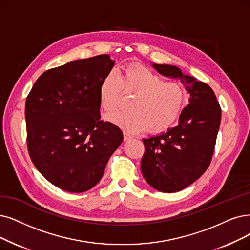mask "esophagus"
I'll use <instances>...</instances> for the list:
<instances>
[{
    "label": "esophagus",
    "instance_id": "1",
    "mask_svg": "<svg viewBox=\"0 0 250 250\" xmlns=\"http://www.w3.org/2000/svg\"><path fill=\"white\" fill-rule=\"evenodd\" d=\"M123 136H124V141H129V139L132 138V135L130 133H128L127 131L123 132Z\"/></svg>",
    "mask_w": 250,
    "mask_h": 250
}]
</instances>
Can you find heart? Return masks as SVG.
<instances>
[{"label":"heart","mask_w":250,"mask_h":250,"mask_svg":"<svg viewBox=\"0 0 250 250\" xmlns=\"http://www.w3.org/2000/svg\"><path fill=\"white\" fill-rule=\"evenodd\" d=\"M122 92L134 94L126 112L108 116V121L129 132H142L147 128L156 132L170 126L181 113L185 89L175 81H163L161 76L143 65H129L117 76L109 72L99 86V103L111 113L121 101Z\"/></svg>","instance_id":"obj_1"}]
</instances>
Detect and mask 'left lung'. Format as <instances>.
I'll list each match as a JSON object with an SVG mask.
<instances>
[{"mask_svg": "<svg viewBox=\"0 0 250 250\" xmlns=\"http://www.w3.org/2000/svg\"><path fill=\"white\" fill-rule=\"evenodd\" d=\"M152 66L164 77L181 80L189 95L175 127L143 139L145 154L141 168L145 179L160 192L174 193L192 185L210 164L222 111L207 84L185 75L175 65Z\"/></svg>", "mask_w": 250, "mask_h": 250, "instance_id": "8db88e82", "label": "left lung"}]
</instances>
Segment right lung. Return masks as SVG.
<instances>
[{
    "label": "right lung",
    "instance_id": "add662e5",
    "mask_svg": "<svg viewBox=\"0 0 250 250\" xmlns=\"http://www.w3.org/2000/svg\"><path fill=\"white\" fill-rule=\"evenodd\" d=\"M114 64L102 54L48 69L26 98L29 156L40 173L63 191L82 193L96 186L123 142L121 129L99 120V86Z\"/></svg>",
    "mask_w": 250,
    "mask_h": 250
}]
</instances>
